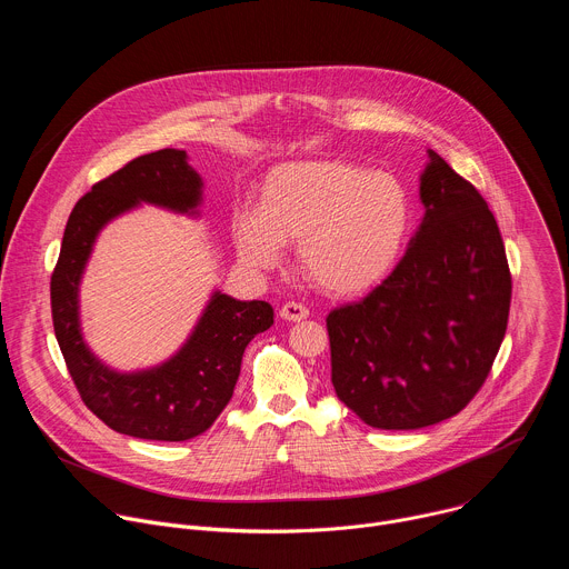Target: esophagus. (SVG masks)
I'll return each instance as SVG.
<instances>
[{
	"label": "esophagus",
	"instance_id": "esophagus-1",
	"mask_svg": "<svg viewBox=\"0 0 569 569\" xmlns=\"http://www.w3.org/2000/svg\"><path fill=\"white\" fill-rule=\"evenodd\" d=\"M279 315L286 321H301V319L308 317V308L303 303H299V301H288V303L281 306Z\"/></svg>",
	"mask_w": 569,
	"mask_h": 569
}]
</instances>
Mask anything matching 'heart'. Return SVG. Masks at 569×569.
<instances>
[{
    "instance_id": "b5f03b06",
    "label": "heart",
    "mask_w": 569,
    "mask_h": 569,
    "mask_svg": "<svg viewBox=\"0 0 569 569\" xmlns=\"http://www.w3.org/2000/svg\"><path fill=\"white\" fill-rule=\"evenodd\" d=\"M412 224L408 189L385 171L342 159L286 161L268 171L257 209L231 222L240 261L274 270L297 242V268L317 290L351 297L396 263Z\"/></svg>"
}]
</instances>
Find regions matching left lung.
Listing matches in <instances>:
<instances>
[{
    "mask_svg": "<svg viewBox=\"0 0 569 569\" xmlns=\"http://www.w3.org/2000/svg\"><path fill=\"white\" fill-rule=\"evenodd\" d=\"M423 220L393 272L329 312L331 380L367 426L419 430L459 415L507 333L511 272L481 193L428 150Z\"/></svg>",
    "mask_w": 569,
    "mask_h": 569,
    "instance_id": "left-lung-1",
    "label": "left lung"
}]
</instances>
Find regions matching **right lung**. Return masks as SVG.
I'll return each mask as SVG.
<instances>
[{"label": "right lung", "mask_w": 569, "mask_h": 569, "mask_svg": "<svg viewBox=\"0 0 569 569\" xmlns=\"http://www.w3.org/2000/svg\"><path fill=\"white\" fill-rule=\"evenodd\" d=\"M200 198L202 180L189 167L187 152L164 148L97 182L69 213L51 274L53 331L80 398L114 432L187 441L209 430L233 393L246 347L274 321L268 301L213 292L187 345L164 365L119 373L88 349L78 321V283L99 231L139 202L196 213Z\"/></svg>", "instance_id": "right-lung-1"}]
</instances>
